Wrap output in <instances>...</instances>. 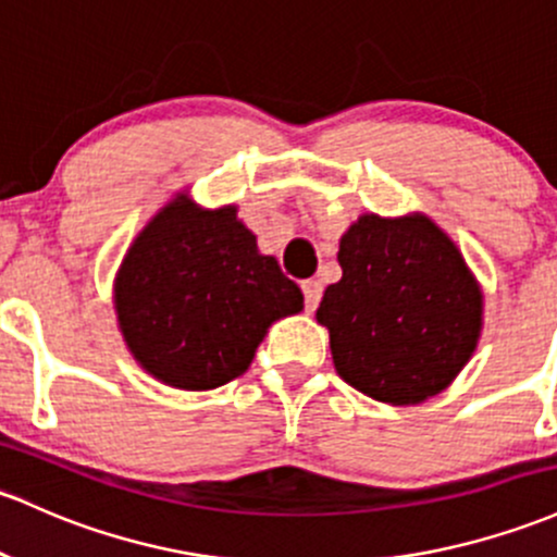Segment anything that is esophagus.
I'll return each mask as SVG.
<instances>
[{
  "label": "esophagus",
  "instance_id": "34e87169",
  "mask_svg": "<svg viewBox=\"0 0 557 557\" xmlns=\"http://www.w3.org/2000/svg\"><path fill=\"white\" fill-rule=\"evenodd\" d=\"M301 290H304V301H307V309L314 311L317 304H320V298H322V283L320 280H304Z\"/></svg>",
  "mask_w": 557,
  "mask_h": 557
}]
</instances>
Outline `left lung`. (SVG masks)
<instances>
[{
  "instance_id": "1",
  "label": "left lung",
  "mask_w": 557,
  "mask_h": 557,
  "mask_svg": "<svg viewBox=\"0 0 557 557\" xmlns=\"http://www.w3.org/2000/svg\"><path fill=\"white\" fill-rule=\"evenodd\" d=\"M344 277L317 322L348 386L386 405L442 394L473 357L484 296L462 253L423 213H364L341 237Z\"/></svg>"
}]
</instances>
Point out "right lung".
Instances as JSON below:
<instances>
[{
  "label": "right lung",
  "mask_w": 557,
  "mask_h": 557,
  "mask_svg": "<svg viewBox=\"0 0 557 557\" xmlns=\"http://www.w3.org/2000/svg\"><path fill=\"white\" fill-rule=\"evenodd\" d=\"M113 298L134 359L185 391L235 381L269 325L304 309L301 288L259 253L235 206L206 211L185 193L134 237Z\"/></svg>",
  "instance_id": "add662e5"
}]
</instances>
